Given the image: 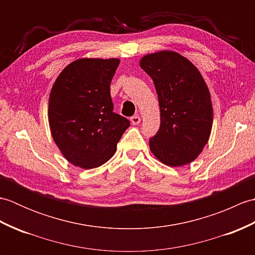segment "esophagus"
Wrapping results in <instances>:
<instances>
[{
  "mask_svg": "<svg viewBox=\"0 0 255 255\" xmlns=\"http://www.w3.org/2000/svg\"><path fill=\"white\" fill-rule=\"evenodd\" d=\"M130 122L132 125H138V124H140V122H141V118H140L139 115H134V116L130 117Z\"/></svg>",
  "mask_w": 255,
  "mask_h": 255,
  "instance_id": "34e87169",
  "label": "esophagus"
}]
</instances>
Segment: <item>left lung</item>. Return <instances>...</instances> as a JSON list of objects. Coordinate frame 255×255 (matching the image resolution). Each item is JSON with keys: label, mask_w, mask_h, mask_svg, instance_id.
Returning a JSON list of instances; mask_svg holds the SVG:
<instances>
[{"label": "left lung", "mask_w": 255, "mask_h": 255, "mask_svg": "<svg viewBox=\"0 0 255 255\" xmlns=\"http://www.w3.org/2000/svg\"><path fill=\"white\" fill-rule=\"evenodd\" d=\"M153 80L160 106V129L150 150L167 166H182L197 158L213 127L210 92L198 69L180 53L160 50L139 61Z\"/></svg>", "instance_id": "left-lung-1"}]
</instances>
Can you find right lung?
<instances>
[{
  "label": "right lung",
  "instance_id": "add662e5",
  "mask_svg": "<svg viewBox=\"0 0 255 255\" xmlns=\"http://www.w3.org/2000/svg\"><path fill=\"white\" fill-rule=\"evenodd\" d=\"M118 58H81L53 83L48 121L53 141L70 163L91 170L110 160L130 122L113 112L111 82Z\"/></svg>",
  "mask_w": 255,
  "mask_h": 255
}]
</instances>
